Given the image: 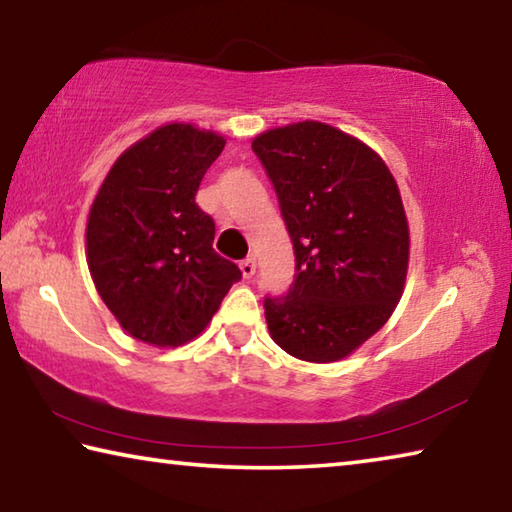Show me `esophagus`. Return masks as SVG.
I'll return each instance as SVG.
<instances>
[{"label":"esophagus","mask_w":512,"mask_h":512,"mask_svg":"<svg viewBox=\"0 0 512 512\" xmlns=\"http://www.w3.org/2000/svg\"><path fill=\"white\" fill-rule=\"evenodd\" d=\"M239 268H241V273H244L246 280H250V277H253L255 271H257V259L255 257H248V259H244V262L239 264Z\"/></svg>","instance_id":"esophagus-1"}]
</instances>
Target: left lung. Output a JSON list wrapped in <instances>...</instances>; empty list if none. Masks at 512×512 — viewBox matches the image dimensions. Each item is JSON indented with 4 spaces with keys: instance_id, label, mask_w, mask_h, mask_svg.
Segmentation results:
<instances>
[{
    "instance_id": "obj_1",
    "label": "left lung",
    "mask_w": 512,
    "mask_h": 512,
    "mask_svg": "<svg viewBox=\"0 0 512 512\" xmlns=\"http://www.w3.org/2000/svg\"><path fill=\"white\" fill-rule=\"evenodd\" d=\"M287 225L296 275L264 298L273 341L291 357H348L391 318L409 268V223L384 160L343 131L298 121L255 137Z\"/></svg>"
}]
</instances>
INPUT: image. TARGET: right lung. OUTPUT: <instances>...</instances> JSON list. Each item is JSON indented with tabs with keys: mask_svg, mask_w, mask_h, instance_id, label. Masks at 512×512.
I'll list each match as a JSON object with an SVG mask.
<instances>
[{
	"mask_svg": "<svg viewBox=\"0 0 512 512\" xmlns=\"http://www.w3.org/2000/svg\"><path fill=\"white\" fill-rule=\"evenodd\" d=\"M225 146L167 124L112 164L88 219V266L101 300L133 339L176 348L210 323L241 271L212 248L198 185Z\"/></svg>",
	"mask_w": 512,
	"mask_h": 512,
	"instance_id": "1",
	"label": "right lung"
}]
</instances>
